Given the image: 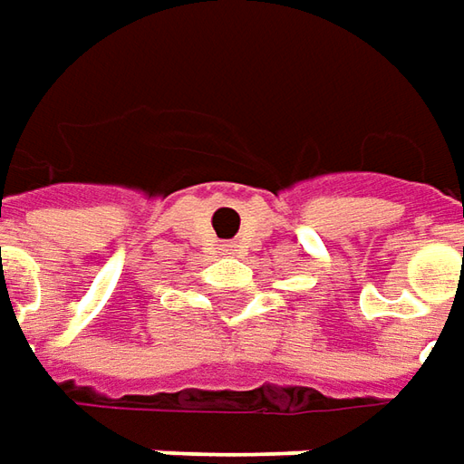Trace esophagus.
<instances>
[{"instance_id": "obj_1", "label": "esophagus", "mask_w": 464, "mask_h": 464, "mask_svg": "<svg viewBox=\"0 0 464 464\" xmlns=\"http://www.w3.org/2000/svg\"><path fill=\"white\" fill-rule=\"evenodd\" d=\"M229 247H232V245H227V247H225V252H227V255H232V250H229Z\"/></svg>"}]
</instances>
